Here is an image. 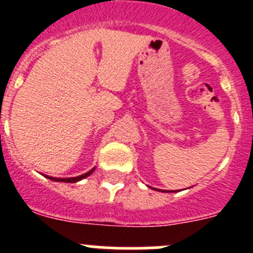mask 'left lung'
Segmentation results:
<instances>
[{
	"instance_id": "8db88e82",
	"label": "left lung",
	"mask_w": 253,
	"mask_h": 253,
	"mask_svg": "<svg viewBox=\"0 0 253 253\" xmlns=\"http://www.w3.org/2000/svg\"><path fill=\"white\" fill-rule=\"evenodd\" d=\"M158 191H162V190H158ZM166 193H167V191H166Z\"/></svg>"
}]
</instances>
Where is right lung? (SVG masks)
Listing matches in <instances>:
<instances>
[{
    "mask_svg": "<svg viewBox=\"0 0 253 253\" xmlns=\"http://www.w3.org/2000/svg\"><path fill=\"white\" fill-rule=\"evenodd\" d=\"M95 171V169H90V171L88 172H86V173H84V175H80V176H77V177H67V178H58V177H50V176H45V177H48V178H50V180H53V181H59V182H71V184H72V182H77V181H81V180H84V178H86L87 176H90L91 173H92V172Z\"/></svg>",
    "mask_w": 253,
    "mask_h": 253,
    "instance_id": "right-lung-1",
    "label": "right lung"
}]
</instances>
